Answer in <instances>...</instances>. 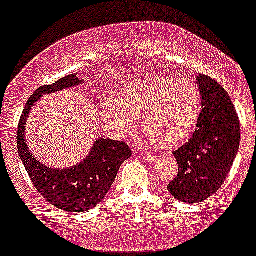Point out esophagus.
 <instances>
[{"mask_svg": "<svg viewBox=\"0 0 256 256\" xmlns=\"http://www.w3.org/2000/svg\"><path fill=\"white\" fill-rule=\"evenodd\" d=\"M143 158L146 160V162H154V161H156V156H154V155H146V154H144Z\"/></svg>", "mask_w": 256, "mask_h": 256, "instance_id": "esophagus-1", "label": "esophagus"}]
</instances>
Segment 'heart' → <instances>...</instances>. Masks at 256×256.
Here are the masks:
<instances>
[{
	"label": "heart",
	"mask_w": 256,
	"mask_h": 256,
	"mask_svg": "<svg viewBox=\"0 0 256 256\" xmlns=\"http://www.w3.org/2000/svg\"><path fill=\"white\" fill-rule=\"evenodd\" d=\"M202 96L194 82L169 78H148L128 83L119 98H108L101 114L116 134L130 131L142 116L146 136L158 148L180 146L194 131Z\"/></svg>",
	"instance_id": "b5f03b06"
}]
</instances>
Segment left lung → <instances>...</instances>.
Instances as JSON below:
<instances>
[{"label":"left lung","instance_id":"left-lung-1","mask_svg":"<svg viewBox=\"0 0 256 256\" xmlns=\"http://www.w3.org/2000/svg\"><path fill=\"white\" fill-rule=\"evenodd\" d=\"M202 112L190 140L173 152L176 178L168 184L174 198L196 204L210 198L223 184L240 148V120L229 95L214 78L196 76Z\"/></svg>","mask_w":256,"mask_h":256}]
</instances>
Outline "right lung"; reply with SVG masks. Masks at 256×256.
Returning <instances> with one entry per match:
<instances>
[{"instance_id": "add662e5", "label": "right lung", "mask_w": 256, "mask_h": 256, "mask_svg": "<svg viewBox=\"0 0 256 256\" xmlns=\"http://www.w3.org/2000/svg\"><path fill=\"white\" fill-rule=\"evenodd\" d=\"M82 83L76 74H72L54 84L36 89L24 106L16 134L19 156L36 190L46 202L68 212L89 211L98 205L114 182L122 163L132 155L124 142L101 137L95 140L87 158L70 168L48 167L30 152L24 128L33 104L45 94L56 93Z\"/></svg>"}]
</instances>
